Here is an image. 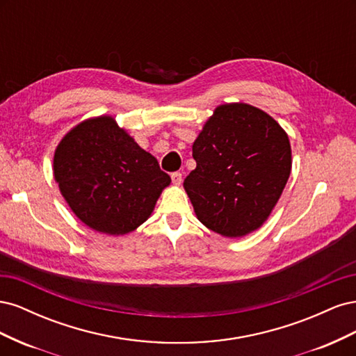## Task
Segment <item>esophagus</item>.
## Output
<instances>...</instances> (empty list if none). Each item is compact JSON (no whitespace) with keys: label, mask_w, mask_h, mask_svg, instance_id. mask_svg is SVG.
<instances>
[{"label":"esophagus","mask_w":356,"mask_h":356,"mask_svg":"<svg viewBox=\"0 0 356 356\" xmlns=\"http://www.w3.org/2000/svg\"><path fill=\"white\" fill-rule=\"evenodd\" d=\"M170 178H172V182H174L175 186H179L181 181H182V174H181V172H174V174H170Z\"/></svg>","instance_id":"esophagus-1"}]
</instances>
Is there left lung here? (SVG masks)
<instances>
[{
    "mask_svg": "<svg viewBox=\"0 0 356 356\" xmlns=\"http://www.w3.org/2000/svg\"><path fill=\"white\" fill-rule=\"evenodd\" d=\"M196 169L184 188L200 222L241 238L266 221L291 172L288 135L273 118L246 104H225L193 144Z\"/></svg>",
    "mask_w": 356,
    "mask_h": 356,
    "instance_id": "8db88e82",
    "label": "left lung"
}]
</instances>
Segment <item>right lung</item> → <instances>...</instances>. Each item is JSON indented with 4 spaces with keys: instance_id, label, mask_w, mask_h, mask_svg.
Segmentation results:
<instances>
[{
    "instance_id": "add662e5",
    "label": "right lung",
    "mask_w": 356,
    "mask_h": 356,
    "mask_svg": "<svg viewBox=\"0 0 356 356\" xmlns=\"http://www.w3.org/2000/svg\"><path fill=\"white\" fill-rule=\"evenodd\" d=\"M62 196L90 229L124 234L143 224L170 177L111 117L83 122L53 160Z\"/></svg>"
}]
</instances>
